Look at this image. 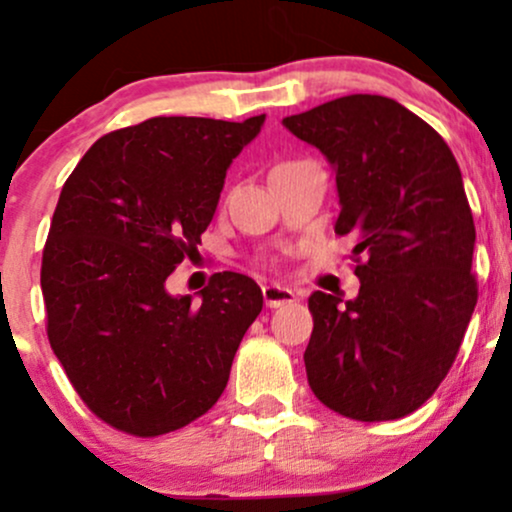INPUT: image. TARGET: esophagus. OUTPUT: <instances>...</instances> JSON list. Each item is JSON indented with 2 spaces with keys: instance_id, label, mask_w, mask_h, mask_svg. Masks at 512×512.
<instances>
[{
  "instance_id": "esophagus-1",
  "label": "esophagus",
  "mask_w": 512,
  "mask_h": 512,
  "mask_svg": "<svg viewBox=\"0 0 512 512\" xmlns=\"http://www.w3.org/2000/svg\"><path fill=\"white\" fill-rule=\"evenodd\" d=\"M262 296H264V303H267V308H281V305L296 301V293H293L289 286H279V284L264 286Z\"/></svg>"
}]
</instances>
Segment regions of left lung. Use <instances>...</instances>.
<instances>
[{
	"mask_svg": "<svg viewBox=\"0 0 512 512\" xmlns=\"http://www.w3.org/2000/svg\"><path fill=\"white\" fill-rule=\"evenodd\" d=\"M284 127L337 173L334 231L356 238L361 281L354 301L308 298L310 390L349 419H402L443 383L477 305L460 166L436 129L385 96L337 98Z\"/></svg>",
	"mask_w": 512,
	"mask_h": 512,
	"instance_id": "8db88e82",
	"label": "left lung"
}]
</instances>
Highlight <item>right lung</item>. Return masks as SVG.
<instances>
[{"label":"right lung","mask_w":512,"mask_h":512,"mask_svg":"<svg viewBox=\"0 0 512 512\" xmlns=\"http://www.w3.org/2000/svg\"><path fill=\"white\" fill-rule=\"evenodd\" d=\"M262 125L151 117L98 139L64 182L40 269L48 339L86 407L117 431H178L228 383L260 286L219 272L192 303L166 279L202 243L228 166Z\"/></svg>","instance_id":"1"}]
</instances>
